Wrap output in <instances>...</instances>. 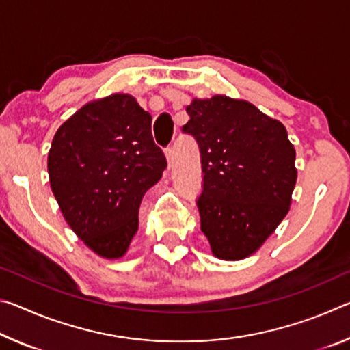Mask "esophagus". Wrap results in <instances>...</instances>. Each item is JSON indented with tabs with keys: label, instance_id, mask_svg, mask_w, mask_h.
I'll return each mask as SVG.
<instances>
[{
	"label": "esophagus",
	"instance_id": "esophagus-1",
	"mask_svg": "<svg viewBox=\"0 0 350 350\" xmlns=\"http://www.w3.org/2000/svg\"><path fill=\"white\" fill-rule=\"evenodd\" d=\"M174 156V152H173V148H167V150H165V157H167V162H168V170L171 168V165H173V157Z\"/></svg>",
	"mask_w": 350,
	"mask_h": 350
}]
</instances>
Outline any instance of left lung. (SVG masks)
<instances>
[{
    "mask_svg": "<svg viewBox=\"0 0 350 350\" xmlns=\"http://www.w3.org/2000/svg\"><path fill=\"white\" fill-rule=\"evenodd\" d=\"M187 112L182 129L198 140L202 161L200 230L217 259H245L290 210L295 148L286 126L247 100L193 98Z\"/></svg>",
    "mask_w": 350,
    "mask_h": 350,
    "instance_id": "1",
    "label": "left lung"
}]
</instances>
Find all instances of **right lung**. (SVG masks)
I'll use <instances>...</instances> for the list:
<instances>
[{
  "instance_id": "right-lung-1",
  "label": "right lung",
  "mask_w": 350,
  "mask_h": 350,
  "mask_svg": "<svg viewBox=\"0 0 350 350\" xmlns=\"http://www.w3.org/2000/svg\"><path fill=\"white\" fill-rule=\"evenodd\" d=\"M151 122L133 96L116 92L83 105L52 140L47 173L62 215L105 259L125 256L142 199L167 168Z\"/></svg>"
}]
</instances>
